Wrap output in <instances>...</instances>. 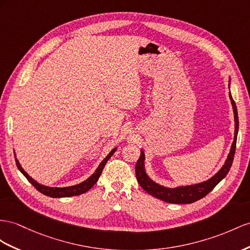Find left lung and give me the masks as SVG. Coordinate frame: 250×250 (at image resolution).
I'll use <instances>...</instances> for the list:
<instances>
[{
	"instance_id": "1",
	"label": "left lung",
	"mask_w": 250,
	"mask_h": 250,
	"mask_svg": "<svg viewBox=\"0 0 250 250\" xmlns=\"http://www.w3.org/2000/svg\"><path fill=\"white\" fill-rule=\"evenodd\" d=\"M230 82V80H229ZM230 100H231V104L233 107V113H234V139L231 146V149H230V153L226 159L225 165L223 166L222 169L217 172V173L210 178V180L196 184V185H191V186H185V187H177V188H166L161 186L156 183L153 182L151 178L146 174L145 171V154L144 151H142V154L138 158L135 167V173L138 184L142 186V188L148 192L149 194L154 196L156 198H159L166 203H171V204H191L194 203L198 200H201L204 196H206L209 192L212 190L217 184H219L224 177L227 175V173L231 167L234 153H235V146H236V136H238V131H239V117H238V110H236L235 102L232 99L231 94L229 93Z\"/></svg>"
}]
</instances>
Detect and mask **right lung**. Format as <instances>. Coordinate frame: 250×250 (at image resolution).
I'll return each mask as SVG.
<instances>
[{
  "mask_svg": "<svg viewBox=\"0 0 250 250\" xmlns=\"http://www.w3.org/2000/svg\"><path fill=\"white\" fill-rule=\"evenodd\" d=\"M115 151H116V148L113 149L110 153H108V155L104 159V161L100 163L97 170L95 171V173L92 174V176H89L86 181H84V182L79 184V185H75V186L64 187V188L46 187V186H43V185H40L39 183H37L36 181H34L33 178H31L26 173V172L24 171V169L21 167L20 163H19V161L17 159L16 155H15V158H16V164H17L18 169L22 172L23 175L27 178L28 182L31 185H33V186L38 191L41 192V193H43L44 195H47V196H50V197H68V196H75V195H79V194H82V193H85L86 191H88L89 189H91L94 186V185L97 183L98 178L101 175V172H102V170H104L106 162L111 158V156L114 154Z\"/></svg>",
  "mask_w": 250,
  "mask_h": 250,
  "instance_id": "right-lung-1",
  "label": "right lung"
}]
</instances>
